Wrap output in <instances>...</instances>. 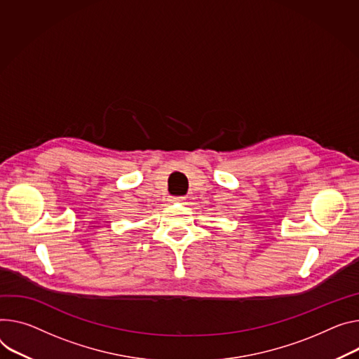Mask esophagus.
Returning a JSON list of instances; mask_svg holds the SVG:
<instances>
[{"label": "esophagus", "mask_w": 359, "mask_h": 359, "mask_svg": "<svg viewBox=\"0 0 359 359\" xmlns=\"http://www.w3.org/2000/svg\"><path fill=\"white\" fill-rule=\"evenodd\" d=\"M170 203H177V202H183V198H170L169 199Z\"/></svg>", "instance_id": "1"}]
</instances>
